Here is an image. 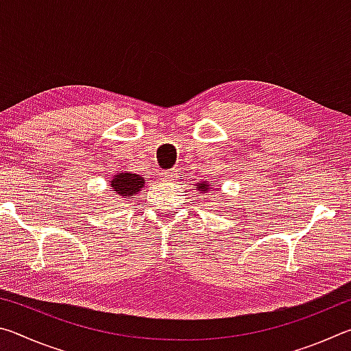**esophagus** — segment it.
Listing matches in <instances>:
<instances>
[{"label":"esophagus","instance_id":"esophagus-1","mask_svg":"<svg viewBox=\"0 0 351 351\" xmlns=\"http://www.w3.org/2000/svg\"><path fill=\"white\" fill-rule=\"evenodd\" d=\"M176 175H178V171L173 169V170H165V171H161V181H164V182H169V181H173L175 178H176Z\"/></svg>","mask_w":351,"mask_h":351}]
</instances>
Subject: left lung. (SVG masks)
Instances as JSON below:
<instances>
[{"label":"left lung","mask_w":351,"mask_h":351,"mask_svg":"<svg viewBox=\"0 0 351 351\" xmlns=\"http://www.w3.org/2000/svg\"><path fill=\"white\" fill-rule=\"evenodd\" d=\"M197 190H201V193H206L207 190H209V184H207V182L198 184V186H197Z\"/></svg>","instance_id":"1"}]
</instances>
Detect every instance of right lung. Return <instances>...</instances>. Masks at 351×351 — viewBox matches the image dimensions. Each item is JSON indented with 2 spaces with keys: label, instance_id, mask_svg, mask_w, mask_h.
<instances>
[{
  "label": "right lung",
  "instance_id": "add662e5",
  "mask_svg": "<svg viewBox=\"0 0 351 351\" xmlns=\"http://www.w3.org/2000/svg\"><path fill=\"white\" fill-rule=\"evenodd\" d=\"M144 186V180L139 175L134 173H119L111 181L112 197L119 199L133 198L136 193Z\"/></svg>",
  "mask_w": 351,
  "mask_h": 351
}]
</instances>
